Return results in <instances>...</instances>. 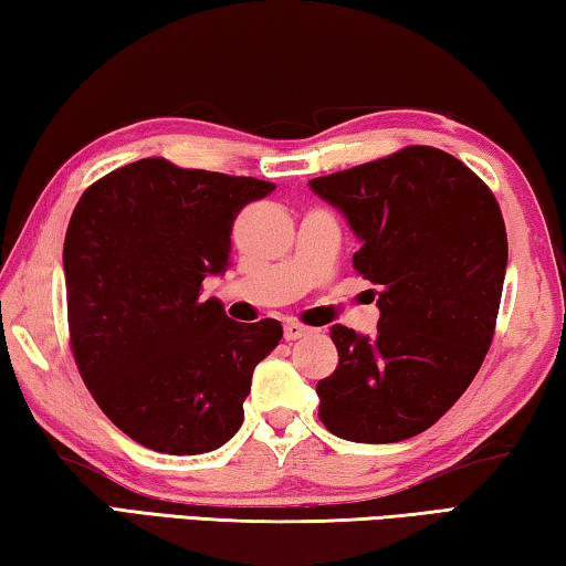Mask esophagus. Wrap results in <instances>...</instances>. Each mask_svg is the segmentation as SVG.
I'll use <instances>...</instances> for the list:
<instances>
[{
	"mask_svg": "<svg viewBox=\"0 0 566 566\" xmlns=\"http://www.w3.org/2000/svg\"><path fill=\"white\" fill-rule=\"evenodd\" d=\"M310 332H312V329L304 327V324H296V322H286V324H284V339H286V342L302 339V337H306V334H310Z\"/></svg>",
	"mask_w": 566,
	"mask_h": 566,
	"instance_id": "esophagus-1",
	"label": "esophagus"
}]
</instances>
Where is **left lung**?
<instances>
[{"mask_svg": "<svg viewBox=\"0 0 566 566\" xmlns=\"http://www.w3.org/2000/svg\"><path fill=\"white\" fill-rule=\"evenodd\" d=\"M361 242L354 270L377 286L375 337L334 324L339 364L317 381L319 419L361 444L417 437L472 385L494 337L506 229L490 187L434 147L310 181Z\"/></svg>", "mask_w": 566, "mask_h": 566, "instance_id": "left-lung-1", "label": "left lung"}]
</instances>
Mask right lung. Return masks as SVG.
Returning a JSON list of instances; mask_svg holds the SVG:
<instances>
[{
  "instance_id": "obj_1",
  "label": "right lung",
  "mask_w": 566,
  "mask_h": 566,
  "mask_svg": "<svg viewBox=\"0 0 566 566\" xmlns=\"http://www.w3.org/2000/svg\"><path fill=\"white\" fill-rule=\"evenodd\" d=\"M272 181L181 169L161 157L109 171L64 237L74 361L99 409L161 454H205L234 437L254 367L282 324L229 319L202 300L224 274L232 224Z\"/></svg>"
}]
</instances>
